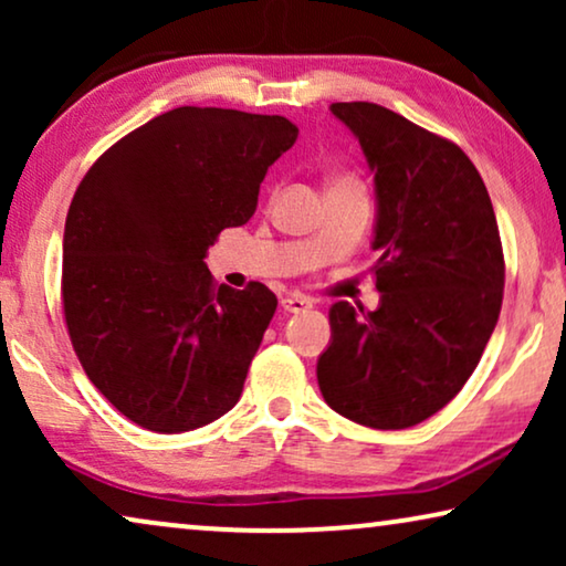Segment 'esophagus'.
I'll return each mask as SVG.
<instances>
[{"mask_svg":"<svg viewBox=\"0 0 566 566\" xmlns=\"http://www.w3.org/2000/svg\"><path fill=\"white\" fill-rule=\"evenodd\" d=\"M314 306L312 298L306 296H296V293H291V296L281 298V308L285 314H301V312H308V308Z\"/></svg>","mask_w":566,"mask_h":566,"instance_id":"esophagus-1","label":"esophagus"}]
</instances>
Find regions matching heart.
<instances>
[{
  "mask_svg": "<svg viewBox=\"0 0 566 566\" xmlns=\"http://www.w3.org/2000/svg\"><path fill=\"white\" fill-rule=\"evenodd\" d=\"M343 182H347V180H339V182H335V185H343Z\"/></svg>",
  "mask_w": 566,
  "mask_h": 566,
  "instance_id": "b5f03b06",
  "label": "heart"
}]
</instances>
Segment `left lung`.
<instances>
[{
	"mask_svg": "<svg viewBox=\"0 0 566 566\" xmlns=\"http://www.w3.org/2000/svg\"><path fill=\"white\" fill-rule=\"evenodd\" d=\"M374 172L376 312L337 301L316 360L322 397L376 430L428 420L474 374L502 306L494 208L459 146L376 103H332Z\"/></svg>",
	"mask_w": 566,
	"mask_h": 566,
	"instance_id": "1",
	"label": "left lung"
}]
</instances>
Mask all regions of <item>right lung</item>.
<instances>
[{
  "instance_id": "obj_1",
  "label": "right lung",
  "mask_w": 566,
  "mask_h": 566,
  "mask_svg": "<svg viewBox=\"0 0 566 566\" xmlns=\"http://www.w3.org/2000/svg\"><path fill=\"white\" fill-rule=\"evenodd\" d=\"M283 115L175 107L84 175L64 229V316L84 374L130 422L188 432L242 397L277 298L216 289L208 247L258 208L296 144Z\"/></svg>"
}]
</instances>
